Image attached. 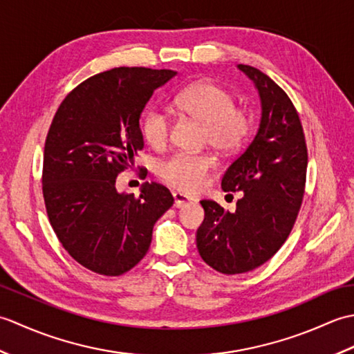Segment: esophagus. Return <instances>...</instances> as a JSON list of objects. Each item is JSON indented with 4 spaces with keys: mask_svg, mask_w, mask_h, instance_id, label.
Returning a JSON list of instances; mask_svg holds the SVG:
<instances>
[{
    "mask_svg": "<svg viewBox=\"0 0 354 354\" xmlns=\"http://www.w3.org/2000/svg\"><path fill=\"white\" fill-rule=\"evenodd\" d=\"M173 199H175V207L176 208H183L189 204H193V202H196V199H193L190 196H187V194L181 193V192H175L173 193Z\"/></svg>",
    "mask_w": 354,
    "mask_h": 354,
    "instance_id": "obj_1",
    "label": "esophagus"
}]
</instances>
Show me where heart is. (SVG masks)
<instances>
[{
  "instance_id": "obj_1",
  "label": "heart",
  "mask_w": 354,
  "mask_h": 354,
  "mask_svg": "<svg viewBox=\"0 0 354 354\" xmlns=\"http://www.w3.org/2000/svg\"><path fill=\"white\" fill-rule=\"evenodd\" d=\"M183 114L202 123V141L222 153H234L245 146L252 131V117L227 88L209 80H199L184 88L175 99ZM141 133L150 146L161 149L170 135V118L160 108H150L141 118ZM213 155L178 152L160 165L165 184L185 193H196L205 185L214 169Z\"/></svg>"
}]
</instances>
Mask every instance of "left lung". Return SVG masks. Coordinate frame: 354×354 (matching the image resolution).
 <instances>
[{
  "label": "left lung",
  "instance_id": "left-lung-1",
  "mask_svg": "<svg viewBox=\"0 0 354 354\" xmlns=\"http://www.w3.org/2000/svg\"><path fill=\"white\" fill-rule=\"evenodd\" d=\"M261 100L259 132L222 178L225 192H243L236 212L204 199L196 245L208 266L225 275L250 272L280 250L303 204L307 146L289 95L265 73L239 65Z\"/></svg>",
  "mask_w": 354,
  "mask_h": 354
}]
</instances>
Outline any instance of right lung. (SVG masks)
<instances>
[{"label":"right lung","mask_w":354,"mask_h":354,"mask_svg":"<svg viewBox=\"0 0 354 354\" xmlns=\"http://www.w3.org/2000/svg\"><path fill=\"white\" fill-rule=\"evenodd\" d=\"M171 70L120 66L77 85L57 108L45 138L42 194L65 251L95 274H126L149 251L155 222L173 205L164 185L140 196L115 179L145 146L140 114Z\"/></svg>","instance_id":"obj_1"}]
</instances>
